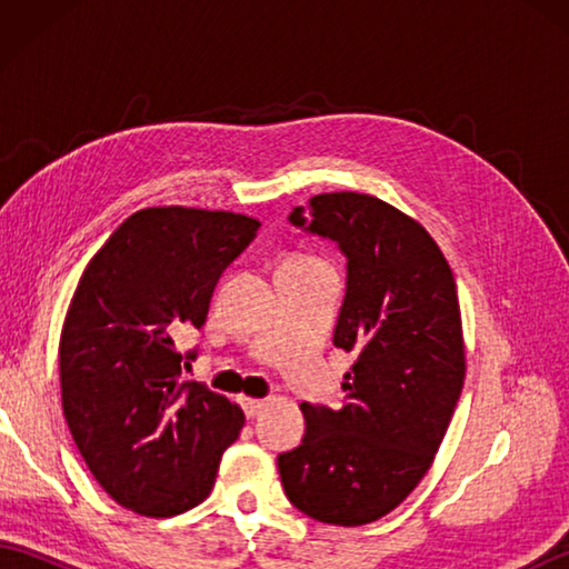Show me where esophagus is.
Segmentation results:
<instances>
[{
    "mask_svg": "<svg viewBox=\"0 0 569 569\" xmlns=\"http://www.w3.org/2000/svg\"><path fill=\"white\" fill-rule=\"evenodd\" d=\"M263 406H266L263 398H241V408H244L247 418H257L263 410Z\"/></svg>",
    "mask_w": 569,
    "mask_h": 569,
    "instance_id": "obj_1",
    "label": "esophagus"
}]
</instances>
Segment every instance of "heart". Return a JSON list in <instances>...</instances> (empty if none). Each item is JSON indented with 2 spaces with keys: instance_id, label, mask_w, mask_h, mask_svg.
Wrapping results in <instances>:
<instances>
[{
  "instance_id": "1",
  "label": "heart",
  "mask_w": 569,
  "mask_h": 569,
  "mask_svg": "<svg viewBox=\"0 0 569 569\" xmlns=\"http://www.w3.org/2000/svg\"><path fill=\"white\" fill-rule=\"evenodd\" d=\"M293 261H316V259H293Z\"/></svg>"
}]
</instances>
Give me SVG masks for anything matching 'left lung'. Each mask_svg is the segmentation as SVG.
Instances as JSON below:
<instances>
[{
  "instance_id": "obj_1",
  "label": "left lung",
  "mask_w": 569,
  "mask_h": 569,
  "mask_svg": "<svg viewBox=\"0 0 569 569\" xmlns=\"http://www.w3.org/2000/svg\"><path fill=\"white\" fill-rule=\"evenodd\" d=\"M288 222L347 259L335 347L355 352L345 406L303 403L306 435L278 455L286 497L332 526H365L418 487L465 381L450 266L416 220L361 192H325Z\"/></svg>"
}]
</instances>
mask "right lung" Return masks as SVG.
I'll list each match as a JSON object with an SVG mask.
<instances>
[{
    "label": "right lung",
    "instance_id": "right-lung-1",
    "mask_svg": "<svg viewBox=\"0 0 569 569\" xmlns=\"http://www.w3.org/2000/svg\"><path fill=\"white\" fill-rule=\"evenodd\" d=\"M257 229L234 212L147 208L80 278L60 337L63 413L92 477L124 509L168 518L202 503L239 438V406L180 381L198 352L183 357L176 340L202 328L217 281Z\"/></svg>",
    "mask_w": 569,
    "mask_h": 569
}]
</instances>
